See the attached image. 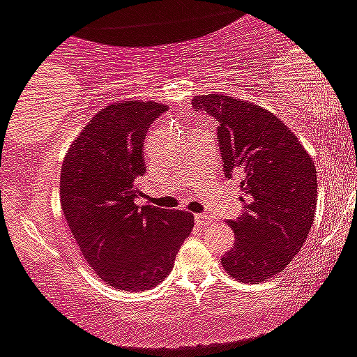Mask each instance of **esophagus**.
<instances>
[{"mask_svg":"<svg viewBox=\"0 0 357 357\" xmlns=\"http://www.w3.org/2000/svg\"><path fill=\"white\" fill-rule=\"evenodd\" d=\"M195 222L198 224L199 227H205L206 224L210 222V217L206 215V213H196V215H195Z\"/></svg>","mask_w":357,"mask_h":357,"instance_id":"34e87169","label":"esophagus"}]
</instances>
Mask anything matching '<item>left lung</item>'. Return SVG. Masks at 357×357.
Returning <instances> with one entry per match:
<instances>
[{"label":"left lung","mask_w":357,"mask_h":357,"mask_svg":"<svg viewBox=\"0 0 357 357\" xmlns=\"http://www.w3.org/2000/svg\"><path fill=\"white\" fill-rule=\"evenodd\" d=\"M192 107L217 119L224 175L240 178L245 198L233 249L220 259L238 282H263L300 252L314 222L317 172L293 131L250 101L222 94L192 98Z\"/></svg>","instance_id":"left-lung-1"}]
</instances>
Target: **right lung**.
<instances>
[{"instance_id":"obj_1","label":"right lung","mask_w":357,"mask_h":357,"mask_svg":"<svg viewBox=\"0 0 357 357\" xmlns=\"http://www.w3.org/2000/svg\"><path fill=\"white\" fill-rule=\"evenodd\" d=\"M168 110L155 101L114 103L75 138L61 168V206L94 273L115 289H152L172 271L195 226L182 210L137 205L144 140Z\"/></svg>"}]
</instances>
